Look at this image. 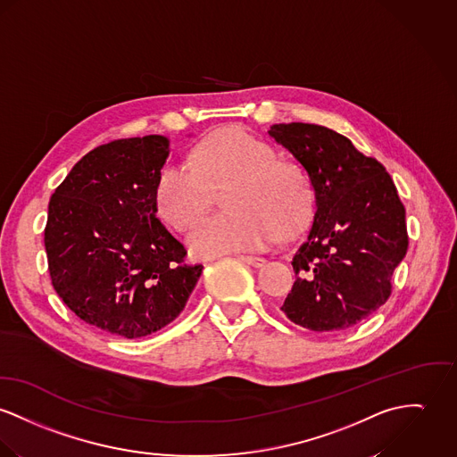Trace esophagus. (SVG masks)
Wrapping results in <instances>:
<instances>
[{
    "mask_svg": "<svg viewBox=\"0 0 457 457\" xmlns=\"http://www.w3.org/2000/svg\"><path fill=\"white\" fill-rule=\"evenodd\" d=\"M238 259L244 261L248 266H253V268H261L266 262V259L257 257V255H238Z\"/></svg>",
    "mask_w": 457,
    "mask_h": 457,
    "instance_id": "34e87169",
    "label": "esophagus"
}]
</instances>
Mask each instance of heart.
Wrapping results in <instances>:
<instances>
[{
    "instance_id": "heart-1",
    "label": "heart",
    "mask_w": 457,
    "mask_h": 457,
    "mask_svg": "<svg viewBox=\"0 0 457 457\" xmlns=\"http://www.w3.org/2000/svg\"><path fill=\"white\" fill-rule=\"evenodd\" d=\"M228 182L222 205L229 212L207 217L187 238L196 257L273 245L281 229L297 231L312 211L304 170L277 158L268 142L228 127L200 142L189 154V165L172 162L160 170L154 186L158 215L186 233L209 209L212 189Z\"/></svg>"
}]
</instances>
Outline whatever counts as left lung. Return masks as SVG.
Instances as JSON below:
<instances>
[{"label":"left lung","instance_id":"1","mask_svg":"<svg viewBox=\"0 0 457 457\" xmlns=\"http://www.w3.org/2000/svg\"><path fill=\"white\" fill-rule=\"evenodd\" d=\"M268 132L306 169L315 193L313 222L292 257L297 278L280 310L315 332L345 330L391 295L409 246L405 207L386 169L348 137L310 123Z\"/></svg>","mask_w":457,"mask_h":457}]
</instances>
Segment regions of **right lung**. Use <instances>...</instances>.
I'll use <instances>...</instances> for the list:
<instances>
[{
  "label": "right lung",
  "instance_id": "add662e5",
  "mask_svg": "<svg viewBox=\"0 0 457 457\" xmlns=\"http://www.w3.org/2000/svg\"><path fill=\"white\" fill-rule=\"evenodd\" d=\"M163 136L118 139L87 153L48 204L45 250L57 295L111 336L139 339L184 310L202 275L160 222L154 186Z\"/></svg>",
  "mask_w": 457,
  "mask_h": 457
}]
</instances>
